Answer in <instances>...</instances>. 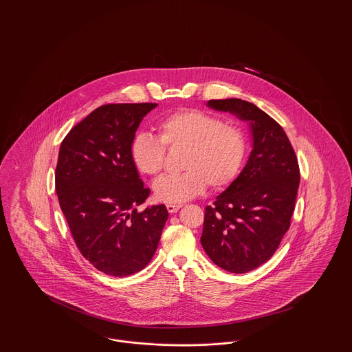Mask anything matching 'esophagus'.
I'll return each instance as SVG.
<instances>
[{"instance_id": "esophagus-1", "label": "esophagus", "mask_w": 352, "mask_h": 352, "mask_svg": "<svg viewBox=\"0 0 352 352\" xmlns=\"http://www.w3.org/2000/svg\"><path fill=\"white\" fill-rule=\"evenodd\" d=\"M166 208L170 214H174L181 208V206L179 204H166Z\"/></svg>"}]
</instances>
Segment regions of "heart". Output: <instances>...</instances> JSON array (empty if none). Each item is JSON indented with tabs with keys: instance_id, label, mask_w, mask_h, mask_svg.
Instances as JSON below:
<instances>
[{
	"instance_id": "1",
	"label": "heart",
	"mask_w": 352,
	"mask_h": 352,
	"mask_svg": "<svg viewBox=\"0 0 352 352\" xmlns=\"http://www.w3.org/2000/svg\"><path fill=\"white\" fill-rule=\"evenodd\" d=\"M158 138L135 134L131 145L134 166L145 175H158L165 164L166 148L184 149V173L166 175L154 184V195L168 204L182 203L208 184L219 190L239 174L247 153L245 133L236 125L199 109H184L157 122Z\"/></svg>"
}]
</instances>
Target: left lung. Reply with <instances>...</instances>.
I'll list each match as a JSON object with an SVG mask.
<instances>
[{
    "label": "left lung",
    "instance_id": "left-lung-1",
    "mask_svg": "<svg viewBox=\"0 0 352 352\" xmlns=\"http://www.w3.org/2000/svg\"><path fill=\"white\" fill-rule=\"evenodd\" d=\"M210 108L248 121L253 137L247 165L206 207L201 243L231 273H247L273 256L290 227L300 166L283 126L250 101L210 100Z\"/></svg>",
    "mask_w": 352,
    "mask_h": 352
}]
</instances>
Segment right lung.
<instances>
[{
    "label": "right lung",
    "instance_id": "1",
    "mask_svg": "<svg viewBox=\"0 0 352 352\" xmlns=\"http://www.w3.org/2000/svg\"><path fill=\"white\" fill-rule=\"evenodd\" d=\"M157 104H105L76 124L60 144L55 188L84 258L102 273L125 277L151 263L168 212H142L149 197L131 155L134 134Z\"/></svg>",
    "mask_w": 352,
    "mask_h": 352
}]
</instances>
